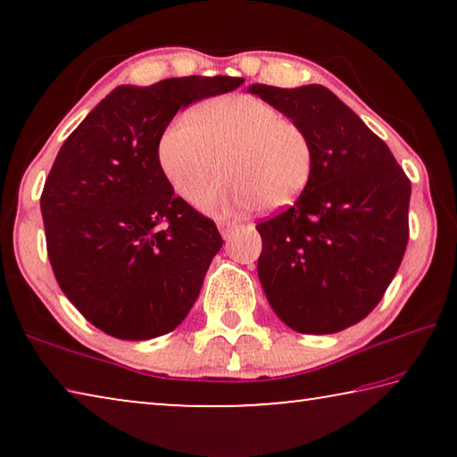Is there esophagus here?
Wrapping results in <instances>:
<instances>
[{"instance_id": "obj_1", "label": "esophagus", "mask_w": 457, "mask_h": 457, "mask_svg": "<svg viewBox=\"0 0 457 457\" xmlns=\"http://www.w3.org/2000/svg\"><path fill=\"white\" fill-rule=\"evenodd\" d=\"M218 228H220L223 237H229L231 234H234V229H236L237 226H236V223H229V221H220Z\"/></svg>"}]
</instances>
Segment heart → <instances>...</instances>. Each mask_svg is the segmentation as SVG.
<instances>
[{"label":"heart","instance_id":"b5f03b06","mask_svg":"<svg viewBox=\"0 0 457 457\" xmlns=\"http://www.w3.org/2000/svg\"><path fill=\"white\" fill-rule=\"evenodd\" d=\"M314 145L306 130L256 96H223L173 119L161 135L159 163L181 197L193 201L223 167L228 179L201 207L234 215L292 205L311 185Z\"/></svg>","mask_w":457,"mask_h":457}]
</instances>
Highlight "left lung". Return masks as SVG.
Wrapping results in <instances>:
<instances>
[{"instance_id":"obj_1","label":"left lung","mask_w":457,"mask_h":457,"mask_svg":"<svg viewBox=\"0 0 457 457\" xmlns=\"http://www.w3.org/2000/svg\"><path fill=\"white\" fill-rule=\"evenodd\" d=\"M247 92L298 122L314 173L296 204L256 229L258 278L278 319L303 335H332L381 303L409 239V183L381 138L320 84Z\"/></svg>"}]
</instances>
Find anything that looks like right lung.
<instances>
[{
	"mask_svg": "<svg viewBox=\"0 0 457 457\" xmlns=\"http://www.w3.org/2000/svg\"><path fill=\"white\" fill-rule=\"evenodd\" d=\"M242 82L185 76L122 84L60 146L40 199L48 258L66 298L106 335H167L197 300L223 239L175 195L159 141L179 108Z\"/></svg>",
	"mask_w": 457,
	"mask_h": 457,
	"instance_id": "add662e5",
	"label": "right lung"
}]
</instances>
